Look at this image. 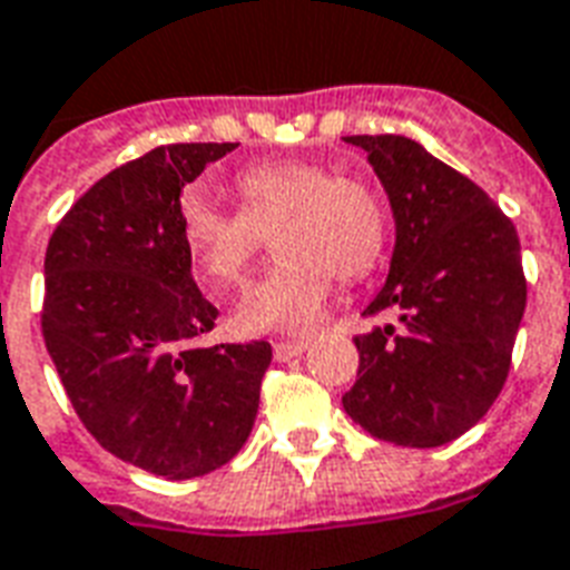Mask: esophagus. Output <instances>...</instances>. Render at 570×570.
<instances>
[{"mask_svg": "<svg viewBox=\"0 0 570 570\" xmlns=\"http://www.w3.org/2000/svg\"><path fill=\"white\" fill-rule=\"evenodd\" d=\"M309 348V342H273V357L276 361H291V357H297V354H303V351Z\"/></svg>", "mask_w": 570, "mask_h": 570, "instance_id": "obj_1", "label": "esophagus"}]
</instances>
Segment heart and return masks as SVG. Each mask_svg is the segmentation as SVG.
I'll list each match as a JSON object with an SVG mask.
<instances>
[{"label":"heart","mask_w":570,"mask_h":570,"mask_svg":"<svg viewBox=\"0 0 570 570\" xmlns=\"http://www.w3.org/2000/svg\"><path fill=\"white\" fill-rule=\"evenodd\" d=\"M239 213L198 195L179 204V234L209 288H234L264 234L279 258L252 282L234 312L239 333H301L324 315L333 279H361L384 252L387 222L363 179L340 177L309 158H269L234 177Z\"/></svg>","instance_id":"obj_1"}]
</instances>
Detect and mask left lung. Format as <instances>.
I'll return each mask as SVG.
<instances>
[{
	"label": "left lung",
	"instance_id": "8db88e82",
	"mask_svg": "<svg viewBox=\"0 0 570 570\" xmlns=\"http://www.w3.org/2000/svg\"><path fill=\"white\" fill-rule=\"evenodd\" d=\"M387 188L396 249L363 315L396 312L400 331L357 336L351 421L402 448H439L490 412L511 370L525 309L513 222L460 170L402 135H351Z\"/></svg>",
	"mask_w": 570,
	"mask_h": 570
}]
</instances>
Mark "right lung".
Listing matches in <instances>:
<instances>
[{"label":"right lung","mask_w":570,"mask_h":570,"mask_svg":"<svg viewBox=\"0 0 570 570\" xmlns=\"http://www.w3.org/2000/svg\"><path fill=\"white\" fill-rule=\"evenodd\" d=\"M237 144H168L75 200L45 255L41 333L105 451L188 481L222 469L258 414L269 342L200 348L219 309L191 279L179 191Z\"/></svg>","instance_id":"right-lung-1"}]
</instances>
